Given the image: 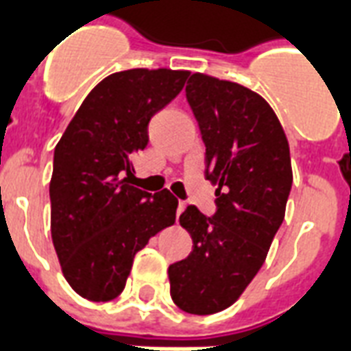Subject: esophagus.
<instances>
[{"instance_id":"esophagus-1","label":"esophagus","mask_w":351,"mask_h":351,"mask_svg":"<svg viewBox=\"0 0 351 351\" xmlns=\"http://www.w3.org/2000/svg\"><path fill=\"white\" fill-rule=\"evenodd\" d=\"M184 208H186V202L180 201V202H178V208H176V214H182Z\"/></svg>"}]
</instances>
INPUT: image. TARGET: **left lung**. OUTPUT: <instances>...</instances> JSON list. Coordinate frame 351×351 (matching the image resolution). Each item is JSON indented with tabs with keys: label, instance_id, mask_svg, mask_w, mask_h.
Wrapping results in <instances>:
<instances>
[{
	"label": "left lung",
	"instance_id": "left-lung-1",
	"mask_svg": "<svg viewBox=\"0 0 351 351\" xmlns=\"http://www.w3.org/2000/svg\"><path fill=\"white\" fill-rule=\"evenodd\" d=\"M206 147L214 217L188 206V258L169 266L171 298L189 314L230 307L266 261L292 188L290 147L275 111L240 83L195 72L186 85Z\"/></svg>",
	"mask_w": 351,
	"mask_h": 351
}]
</instances>
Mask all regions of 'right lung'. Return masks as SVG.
I'll return each mask as SVG.
<instances>
[{"instance_id": "right-lung-1", "label": "right lung", "mask_w": 351, "mask_h": 351, "mask_svg": "<svg viewBox=\"0 0 351 351\" xmlns=\"http://www.w3.org/2000/svg\"><path fill=\"white\" fill-rule=\"evenodd\" d=\"M188 70L132 69L104 77L83 100L53 154L51 240L64 279L89 301L121 294L134 256L176 219V197L130 186L132 158L149 123L188 80Z\"/></svg>"}]
</instances>
